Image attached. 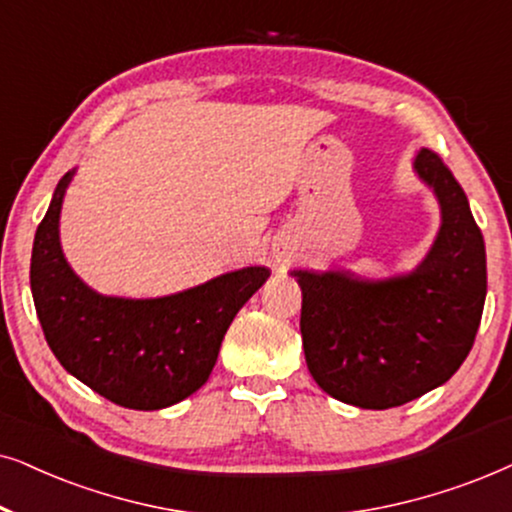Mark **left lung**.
Wrapping results in <instances>:
<instances>
[{
	"label": "left lung",
	"mask_w": 512,
	"mask_h": 512,
	"mask_svg": "<svg viewBox=\"0 0 512 512\" xmlns=\"http://www.w3.org/2000/svg\"><path fill=\"white\" fill-rule=\"evenodd\" d=\"M414 168L442 208L440 234L414 274L367 283L295 271L309 372L327 395L363 410L405 405L445 384L473 349L485 309V241L466 194L431 149Z\"/></svg>",
	"instance_id": "left-lung-1"
}]
</instances>
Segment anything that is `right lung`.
Wrapping results in <instances>:
<instances>
[{
    "mask_svg": "<svg viewBox=\"0 0 512 512\" xmlns=\"http://www.w3.org/2000/svg\"><path fill=\"white\" fill-rule=\"evenodd\" d=\"M72 173L63 175L32 245L30 285L53 356L128 410L170 407L206 384L224 332L271 271L248 267L161 299L102 297L74 276L58 241Z\"/></svg>",
    "mask_w": 512,
    "mask_h": 512,
    "instance_id": "1",
    "label": "right lung"
}]
</instances>
